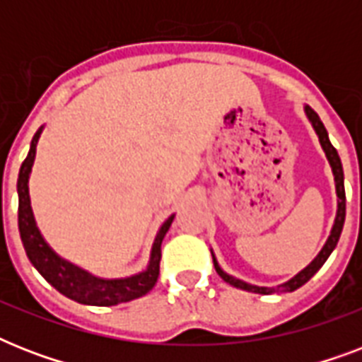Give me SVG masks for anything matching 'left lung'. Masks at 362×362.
<instances>
[{"instance_id":"1","label":"left lung","mask_w":362,"mask_h":362,"mask_svg":"<svg viewBox=\"0 0 362 362\" xmlns=\"http://www.w3.org/2000/svg\"><path fill=\"white\" fill-rule=\"evenodd\" d=\"M304 110H306L308 120L312 122V125H314L315 133H317V136H320L321 146H323V150H325L327 159H329V163H331V167H332V175H334V182H337V195H338L337 220H334V226H332L331 237L327 238L325 246L321 247V252L317 253V257H315L314 261H312V263L306 267V269L300 270V272H298L295 278H291V280L286 281V284H281V286H278V287L250 286V284H246V281L237 280V278H233V276L226 274V272L220 269V264H218V261H216L214 255H212V259H214L216 272H218V274H220L221 278L227 281V284H231V286H235V287H240V289H246V291L261 293V295H270V293H276V291H295V289H298L300 286H304V284H306V281H308L310 278H312V276H314L315 272L321 269V267H323V263H325L327 259H329V255L332 253V250L337 247L338 238H340V235H342L344 220H346V189H344L342 161H340V158H338L337 148L332 146L331 141H329V135H327L325 125H323V122L320 120L317 112H315L314 109H310V107H304Z\"/></svg>"}]
</instances>
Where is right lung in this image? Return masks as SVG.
<instances>
[{"mask_svg": "<svg viewBox=\"0 0 362 362\" xmlns=\"http://www.w3.org/2000/svg\"><path fill=\"white\" fill-rule=\"evenodd\" d=\"M41 131L42 127L31 139L30 152H28V158L24 159V163L20 167L18 184H16V189H18V231L22 244H24L25 255L31 261V264L62 295L81 304L116 306V304L127 303V300L146 295L158 281L159 261H161V242H163V237L169 231L175 216H170L159 229L158 237L153 240L148 269L141 274L120 278V280H101V278L88 274L86 270L64 261L59 255L52 252V247L48 246L45 238L41 237V233L35 226L33 212H31L28 180H30L31 167H33V159H35L37 141L41 136Z\"/></svg>", "mask_w": 362, "mask_h": 362, "instance_id": "add662e5", "label": "right lung"}]
</instances>
